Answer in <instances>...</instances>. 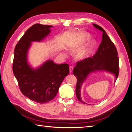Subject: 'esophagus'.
<instances>
[{"label": "esophagus", "instance_id": "1", "mask_svg": "<svg viewBox=\"0 0 132 132\" xmlns=\"http://www.w3.org/2000/svg\"><path fill=\"white\" fill-rule=\"evenodd\" d=\"M73 66H70V67H69V72H70V73H71L73 72Z\"/></svg>", "mask_w": 132, "mask_h": 132}]
</instances>
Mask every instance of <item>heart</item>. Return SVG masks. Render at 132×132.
<instances>
[{
  "label": "heart",
  "instance_id": "1",
  "mask_svg": "<svg viewBox=\"0 0 132 132\" xmlns=\"http://www.w3.org/2000/svg\"><path fill=\"white\" fill-rule=\"evenodd\" d=\"M94 45V42H91L86 47L80 50L77 54V57L79 59H83L88 57L91 53Z\"/></svg>",
  "mask_w": 132,
  "mask_h": 132
}]
</instances>
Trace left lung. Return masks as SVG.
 <instances>
[{
  "mask_svg": "<svg viewBox=\"0 0 132 132\" xmlns=\"http://www.w3.org/2000/svg\"><path fill=\"white\" fill-rule=\"evenodd\" d=\"M93 26L102 32V41L93 57L77 62V65L73 69V74L77 78L76 95L78 100L85 104L87 103L81 98V87L90 73L97 71H108L115 75L116 80L119 74V58L114 43L101 26L94 23Z\"/></svg>",
  "mask_w": 132,
  "mask_h": 132,
  "instance_id": "obj_1",
  "label": "left lung"
}]
</instances>
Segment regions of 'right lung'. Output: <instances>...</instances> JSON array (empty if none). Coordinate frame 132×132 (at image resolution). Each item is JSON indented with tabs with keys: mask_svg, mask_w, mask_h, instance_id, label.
<instances>
[{
	"mask_svg": "<svg viewBox=\"0 0 132 132\" xmlns=\"http://www.w3.org/2000/svg\"><path fill=\"white\" fill-rule=\"evenodd\" d=\"M53 26L36 23L20 39L14 50L13 70L23 95L39 103L48 102L56 96L59 86L69 73L68 64H57L48 60L37 69L27 62V52L31 42H40L50 33Z\"/></svg>",
	"mask_w": 132,
	"mask_h": 132,
	"instance_id": "1",
	"label": "right lung"
}]
</instances>
